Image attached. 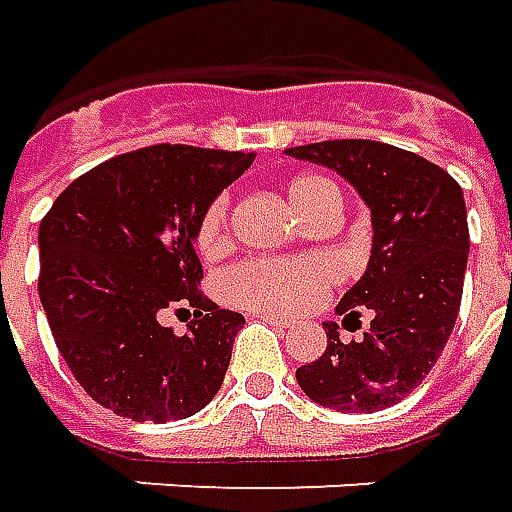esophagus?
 I'll use <instances>...</instances> for the list:
<instances>
[{
  "label": "esophagus",
  "mask_w": 512,
  "mask_h": 512,
  "mask_svg": "<svg viewBox=\"0 0 512 512\" xmlns=\"http://www.w3.org/2000/svg\"><path fill=\"white\" fill-rule=\"evenodd\" d=\"M253 318H259V321H264V324H273V327H290V324H293V318H287V315H276V312H267V310L253 312Z\"/></svg>",
  "instance_id": "1"
}]
</instances>
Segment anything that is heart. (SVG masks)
Returning a JSON list of instances; mask_svg holds the SVG:
<instances>
[{"label": "heart", "instance_id": "1", "mask_svg": "<svg viewBox=\"0 0 512 512\" xmlns=\"http://www.w3.org/2000/svg\"><path fill=\"white\" fill-rule=\"evenodd\" d=\"M287 200L301 219H310L329 200H341L338 188L327 177L298 174L287 183ZM231 242V202L228 197H214L205 205L197 222V248L205 256H216ZM341 270L332 256L310 253L293 259H245L233 264L222 276V293L236 307L267 312L307 310L315 301L327 296L338 281Z\"/></svg>", "mask_w": 512, "mask_h": 512}]
</instances>
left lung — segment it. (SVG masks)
Returning <instances> with one entry per match:
<instances>
[{"label":"left lung","instance_id":"8db88e82","mask_svg":"<svg viewBox=\"0 0 512 512\" xmlns=\"http://www.w3.org/2000/svg\"><path fill=\"white\" fill-rule=\"evenodd\" d=\"M284 154L335 168L372 211V259L338 315L372 312L363 341L327 321V352L296 372L318 406L372 414L400 403L434 369L462 301L468 211L445 168L377 140H324ZM344 318V321H346Z\"/></svg>","mask_w":512,"mask_h":512}]
</instances>
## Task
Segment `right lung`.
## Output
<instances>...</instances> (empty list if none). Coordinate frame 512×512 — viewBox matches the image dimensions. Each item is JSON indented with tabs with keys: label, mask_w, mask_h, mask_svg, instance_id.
Here are the masks:
<instances>
[{
	"label": "right lung",
	"mask_w": 512,
	"mask_h": 512,
	"mask_svg": "<svg viewBox=\"0 0 512 512\" xmlns=\"http://www.w3.org/2000/svg\"><path fill=\"white\" fill-rule=\"evenodd\" d=\"M253 152L157 143L89 168L39 225V296L61 358L118 417L168 423L219 392L245 315L197 290L194 239L205 205ZM191 309L185 336L162 324Z\"/></svg>",
	"instance_id": "right-lung-1"
}]
</instances>
